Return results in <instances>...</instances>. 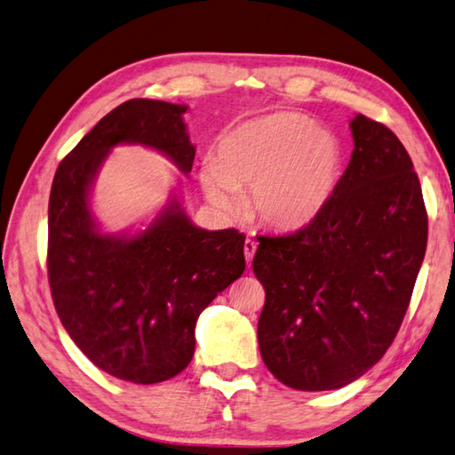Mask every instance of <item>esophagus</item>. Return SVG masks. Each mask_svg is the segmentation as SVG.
I'll use <instances>...</instances> for the list:
<instances>
[{"label":"esophagus","instance_id":"34e87169","mask_svg":"<svg viewBox=\"0 0 455 455\" xmlns=\"http://www.w3.org/2000/svg\"><path fill=\"white\" fill-rule=\"evenodd\" d=\"M254 252H256V241H252V238H246V241H244V256H246V262H249V267H251V262L254 259Z\"/></svg>","mask_w":455,"mask_h":455}]
</instances>
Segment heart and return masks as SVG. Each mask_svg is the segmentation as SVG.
<instances>
[{
    "label": "heart",
    "mask_w": 455,
    "mask_h": 455,
    "mask_svg": "<svg viewBox=\"0 0 455 455\" xmlns=\"http://www.w3.org/2000/svg\"><path fill=\"white\" fill-rule=\"evenodd\" d=\"M344 169V148L332 131L302 113L278 111L241 123L220 139L203 187L222 211L249 191V211L262 225L291 230L308 225L332 201Z\"/></svg>",
    "instance_id": "b5f03b06"
}]
</instances>
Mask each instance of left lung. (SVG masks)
<instances>
[{
	"instance_id": "obj_1",
	"label": "left lung",
	"mask_w": 455,
	"mask_h": 455,
	"mask_svg": "<svg viewBox=\"0 0 455 455\" xmlns=\"http://www.w3.org/2000/svg\"><path fill=\"white\" fill-rule=\"evenodd\" d=\"M354 151L332 201L294 233L260 236L264 364L284 386L336 390L390 348L422 267L427 212L406 148L382 123L350 121Z\"/></svg>"
}]
</instances>
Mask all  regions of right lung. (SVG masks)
Listing matches in <instances>:
<instances>
[{
  "mask_svg": "<svg viewBox=\"0 0 455 455\" xmlns=\"http://www.w3.org/2000/svg\"><path fill=\"white\" fill-rule=\"evenodd\" d=\"M187 105L131 99L81 139L55 171L49 195L47 275L55 310L79 350L107 374L164 382L195 354L199 314L244 272V235L204 230L177 196L135 236L105 235L91 185L117 145H145L188 175Z\"/></svg>",
  "mask_w": 455,
  "mask_h": 455,
  "instance_id": "right-lung-1",
  "label": "right lung"
}]
</instances>
